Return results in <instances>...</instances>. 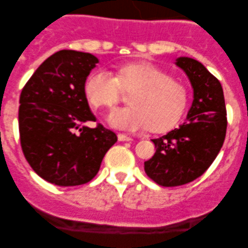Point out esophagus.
<instances>
[{"label": "esophagus", "mask_w": 248, "mask_h": 248, "mask_svg": "<svg viewBox=\"0 0 248 248\" xmlns=\"http://www.w3.org/2000/svg\"><path fill=\"white\" fill-rule=\"evenodd\" d=\"M117 139H119L120 141H131V140H132L131 137L126 136V134H124V133L117 134Z\"/></svg>", "instance_id": "34e87169"}]
</instances>
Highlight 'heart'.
<instances>
[{
	"label": "heart",
	"mask_w": 248,
	"mask_h": 248,
	"mask_svg": "<svg viewBox=\"0 0 248 248\" xmlns=\"http://www.w3.org/2000/svg\"><path fill=\"white\" fill-rule=\"evenodd\" d=\"M122 92L132 93L128 98L131 106L112 111L109 122L124 131H168L182 117L189 98L182 82L151 62L122 64L115 77L97 69L85 80V97L96 109H112L121 101Z\"/></svg>",
	"instance_id": "1"
}]
</instances>
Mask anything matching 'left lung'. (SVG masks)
Segmentation results:
<instances>
[{
	"instance_id": "1",
	"label": "left lung",
	"mask_w": 248,
	"mask_h": 248,
	"mask_svg": "<svg viewBox=\"0 0 248 248\" xmlns=\"http://www.w3.org/2000/svg\"><path fill=\"white\" fill-rule=\"evenodd\" d=\"M193 86L194 99L187 120L174 131L152 139L156 152L144 163L147 176L163 187L188 184L207 170L223 146L227 109L222 85L197 60L176 62Z\"/></svg>"
}]
</instances>
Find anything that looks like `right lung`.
I'll list each match as a JSON object with an SVG mask.
<instances>
[{"mask_svg": "<svg viewBox=\"0 0 248 248\" xmlns=\"http://www.w3.org/2000/svg\"><path fill=\"white\" fill-rule=\"evenodd\" d=\"M98 62L89 52L60 50L37 68L20 94L19 134L22 152L42 179L57 186L91 181L116 134L97 124L84 84Z\"/></svg>", "mask_w": 248, "mask_h": 248, "instance_id": "1", "label": "right lung"}]
</instances>
